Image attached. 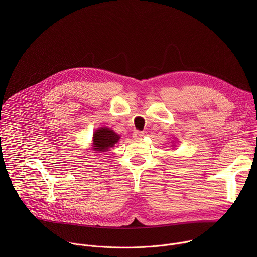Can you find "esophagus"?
Instances as JSON below:
<instances>
[{
	"label": "esophagus",
	"mask_w": 257,
	"mask_h": 257,
	"mask_svg": "<svg viewBox=\"0 0 257 257\" xmlns=\"http://www.w3.org/2000/svg\"><path fill=\"white\" fill-rule=\"evenodd\" d=\"M143 136H144V132H143V131L135 130V131L133 132V138H135V139H139V138H141V137H143Z\"/></svg>",
	"instance_id": "esophagus-1"
}]
</instances>
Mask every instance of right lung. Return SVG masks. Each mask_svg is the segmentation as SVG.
<instances>
[{
	"label": "right lung",
	"mask_w": 257,
	"mask_h": 257,
	"mask_svg": "<svg viewBox=\"0 0 257 257\" xmlns=\"http://www.w3.org/2000/svg\"><path fill=\"white\" fill-rule=\"evenodd\" d=\"M119 139H120V135H118L112 129L100 128L96 130L93 134V144H94L93 149L98 152L108 151V149L114 146Z\"/></svg>",
	"instance_id": "obj_1"
}]
</instances>
